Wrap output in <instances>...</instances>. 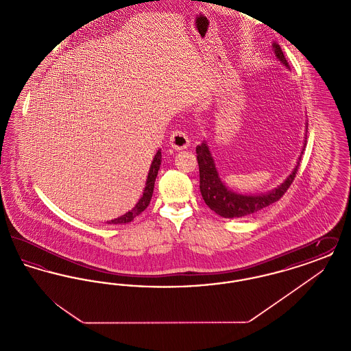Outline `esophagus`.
<instances>
[{
    "mask_svg": "<svg viewBox=\"0 0 351 351\" xmlns=\"http://www.w3.org/2000/svg\"><path fill=\"white\" fill-rule=\"evenodd\" d=\"M169 145L173 150H184L189 146V138L186 134L180 130L172 132L169 136Z\"/></svg>",
    "mask_w": 351,
    "mask_h": 351,
    "instance_id": "obj_1",
    "label": "esophagus"
}]
</instances>
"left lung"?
<instances>
[{
	"instance_id": "8db88e82",
	"label": "left lung",
	"mask_w": 351,
	"mask_h": 351,
	"mask_svg": "<svg viewBox=\"0 0 351 351\" xmlns=\"http://www.w3.org/2000/svg\"><path fill=\"white\" fill-rule=\"evenodd\" d=\"M272 49L275 56L288 67V62L284 56L283 51L278 43H272ZM308 129V126H306ZM308 132V130H306ZM306 142V141H305ZM304 143V149H305ZM302 149V150H304ZM197 162H199V171H200V192L205 204L218 216L223 218H239L250 216L271 204L280 200L283 197L287 189L291 186L298 173V168L300 166L301 156L298 160L296 167L293 168L292 173L280 184L278 188L272 189L267 193L262 195H241L229 189L225 184L222 183L221 178L218 176L217 168L215 165V159L210 154L209 146L206 141L196 147ZM302 154V152H301Z\"/></svg>"
}]
</instances>
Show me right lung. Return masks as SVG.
<instances>
[{"instance_id":"add662e5","label":"right lung","mask_w":351,"mask_h":351,"mask_svg":"<svg viewBox=\"0 0 351 351\" xmlns=\"http://www.w3.org/2000/svg\"><path fill=\"white\" fill-rule=\"evenodd\" d=\"M160 163H162V152L159 150L155 154L154 160H152V163H151L150 171H149V175H147L146 186H145V191H143L142 197L136 202V205L134 206L132 210H129L128 213H125V215L121 216V217L114 218V219L109 221L108 223L117 225V223H128V222H132L134 218L136 217V216H139V215L149 206L151 197H152V192H154V184H155V179H156V176H158V171H159V168H160Z\"/></svg>"}]
</instances>
